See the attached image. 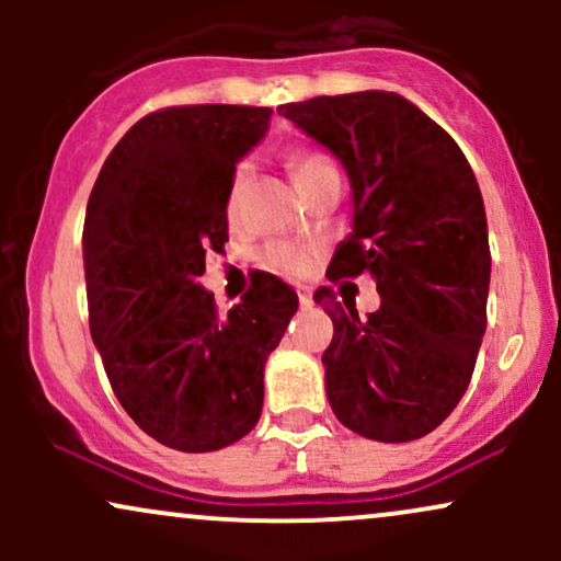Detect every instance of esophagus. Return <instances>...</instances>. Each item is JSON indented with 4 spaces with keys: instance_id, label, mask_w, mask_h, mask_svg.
<instances>
[{
    "instance_id": "34e87169",
    "label": "esophagus",
    "mask_w": 561,
    "mask_h": 561,
    "mask_svg": "<svg viewBox=\"0 0 561 561\" xmlns=\"http://www.w3.org/2000/svg\"><path fill=\"white\" fill-rule=\"evenodd\" d=\"M298 300H300V308H311L313 306V295L308 293V289H298Z\"/></svg>"
}]
</instances>
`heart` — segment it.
<instances>
[{
	"instance_id": "1",
	"label": "heart",
	"mask_w": 561,
	"mask_h": 561,
	"mask_svg": "<svg viewBox=\"0 0 561 561\" xmlns=\"http://www.w3.org/2000/svg\"><path fill=\"white\" fill-rule=\"evenodd\" d=\"M289 169H293L302 192H306L308 186L317 184L319 179H324L327 173H337V165H334L332 160L319 150H295L293 156H289ZM250 171H253L250 169V160H242V163H237L234 171H231L229 186H227L229 218H234L237 214H240L244 192H248ZM313 259H317V248H313V244H306V242L274 240L261 250L263 266L274 268V272L289 274V276L306 274L308 268H311Z\"/></svg>"
}]
</instances>
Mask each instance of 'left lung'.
<instances>
[{
	"instance_id": "1",
	"label": "left lung",
	"mask_w": 561,
	"mask_h": 561,
	"mask_svg": "<svg viewBox=\"0 0 561 561\" xmlns=\"http://www.w3.org/2000/svg\"><path fill=\"white\" fill-rule=\"evenodd\" d=\"M279 111L351 176L353 231L327 276L371 274L382 298L358 317L356 300L332 287L313 295L334 324L321 356L334 416L369 440L424 437L467 392L488 324L478 179L446 128L401 94L313 96Z\"/></svg>"
}]
</instances>
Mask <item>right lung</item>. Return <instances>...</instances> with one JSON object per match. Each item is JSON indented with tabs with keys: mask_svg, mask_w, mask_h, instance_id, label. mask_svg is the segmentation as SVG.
<instances>
[{
	"mask_svg": "<svg viewBox=\"0 0 561 561\" xmlns=\"http://www.w3.org/2000/svg\"><path fill=\"white\" fill-rule=\"evenodd\" d=\"M272 107L176 105L137 121L96 176L83 221L89 330L126 414L163 446L227 448L259 422L263 364L298 311L259 274L229 313L197 285L229 242L227 186Z\"/></svg>",
	"mask_w": 561,
	"mask_h": 561,
	"instance_id": "1",
	"label": "right lung"
}]
</instances>
